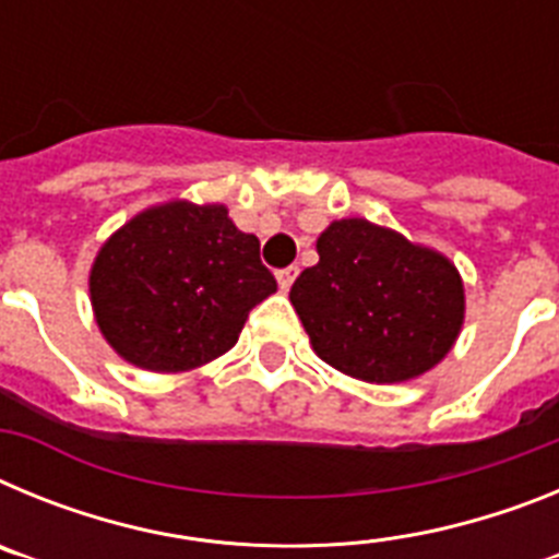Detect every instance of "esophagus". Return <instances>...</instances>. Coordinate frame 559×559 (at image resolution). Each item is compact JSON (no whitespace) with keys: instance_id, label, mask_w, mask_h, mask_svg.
Returning <instances> with one entry per match:
<instances>
[{"instance_id":"esophagus-1","label":"esophagus","mask_w":559,"mask_h":559,"mask_svg":"<svg viewBox=\"0 0 559 559\" xmlns=\"http://www.w3.org/2000/svg\"><path fill=\"white\" fill-rule=\"evenodd\" d=\"M296 276H299V265H288V269L276 271V283H280V288L283 290H288L290 285H294Z\"/></svg>"}]
</instances>
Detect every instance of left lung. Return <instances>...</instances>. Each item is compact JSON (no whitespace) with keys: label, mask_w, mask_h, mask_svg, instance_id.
Returning <instances> with one entry per match:
<instances>
[{"label":"left lung","mask_w":559,"mask_h":559,"mask_svg":"<svg viewBox=\"0 0 559 559\" xmlns=\"http://www.w3.org/2000/svg\"><path fill=\"white\" fill-rule=\"evenodd\" d=\"M319 263L296 276L290 305L319 358L369 383H397L445 358L464 319L456 269L364 218L316 240Z\"/></svg>","instance_id":"1"}]
</instances>
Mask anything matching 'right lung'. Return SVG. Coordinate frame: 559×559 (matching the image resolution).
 I'll return each mask as SVG.
<instances>
[{
	"mask_svg": "<svg viewBox=\"0 0 559 559\" xmlns=\"http://www.w3.org/2000/svg\"><path fill=\"white\" fill-rule=\"evenodd\" d=\"M103 335L153 372L201 367L235 347L251 308L276 290L260 240L226 206H156L122 226L88 276Z\"/></svg>",
	"mask_w": 559,
	"mask_h": 559,
	"instance_id": "obj_1",
	"label": "right lung"
}]
</instances>
